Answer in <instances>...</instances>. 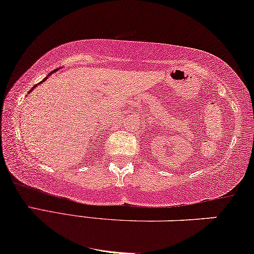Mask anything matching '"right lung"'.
<instances>
[{
	"mask_svg": "<svg viewBox=\"0 0 254 254\" xmlns=\"http://www.w3.org/2000/svg\"><path fill=\"white\" fill-rule=\"evenodd\" d=\"M54 72H56V70H55V71H52V72H50V73H49V75H50V74H52V73H54ZM49 75H48V77H49ZM48 77H47V78H48ZM47 78H45V79H43V80L41 81V83H43V81H44V80H47ZM41 83H39V84H41ZM35 87H36V86H35Z\"/></svg>",
	"mask_w": 254,
	"mask_h": 254,
	"instance_id": "right-lung-1",
	"label": "right lung"
}]
</instances>
